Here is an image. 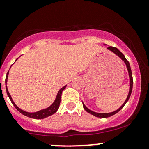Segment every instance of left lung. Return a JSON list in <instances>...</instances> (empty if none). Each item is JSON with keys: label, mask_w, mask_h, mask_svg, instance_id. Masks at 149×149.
<instances>
[{"label": "left lung", "mask_w": 149, "mask_h": 149, "mask_svg": "<svg viewBox=\"0 0 149 149\" xmlns=\"http://www.w3.org/2000/svg\"><path fill=\"white\" fill-rule=\"evenodd\" d=\"M104 45H107L104 44ZM107 49L108 50H109V51H111V52H113V53H115L116 55H118V56L120 58L122 61H123V62L125 63V64L126 68H127V72H128L129 79H130V88H129V92H128V94H127V98H126L125 101L124 103H123V104H122V106L118 108V109H117V110L114 111V112H108V113H100V112H94V111L91 110V109H89L88 107H86V105L83 103L84 109H85V110L87 112H88V113L91 114V115H94V116L97 117V118H109V117H111V116H112V115H115V114L118 113V112H119V111L122 109V108H123V107H124L125 105V104L127 103V101H128V100H129V98H130V95H131L132 89H133V75H132V71H131V68H130V63H129L128 61H127V59H126V58H125V55H123V53H122V52L119 50V49H118V48L114 47H108L107 48Z\"/></svg>", "instance_id": "left-lung-1"}]
</instances>
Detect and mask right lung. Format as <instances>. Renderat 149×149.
Instances as JSON below:
<instances>
[{"label": "right lung", "instance_id": "obj_1", "mask_svg": "<svg viewBox=\"0 0 149 149\" xmlns=\"http://www.w3.org/2000/svg\"><path fill=\"white\" fill-rule=\"evenodd\" d=\"M8 73H9V70H8V73H7L6 78V88L7 94H8V97H9L10 102H11V103L13 104V106H14L15 107H16V109H17L19 112H21L22 115H25V116H27L30 118H34V119H44V118H47V117L50 116V115H53V114H55V112L58 111V108H59V106H60V103H61V94H62L63 91V90L65 88L66 85L65 86L63 87V88H61V89L58 91L55 101L53 102V103H52L50 106L45 108V109H41V110H40V111H37V112H26V111L23 110V109H20L19 107H17V105L14 103V102H13V100H12L11 97H10L9 92H8V88H7V81H8Z\"/></svg>", "mask_w": 149, "mask_h": 149}]
</instances>
